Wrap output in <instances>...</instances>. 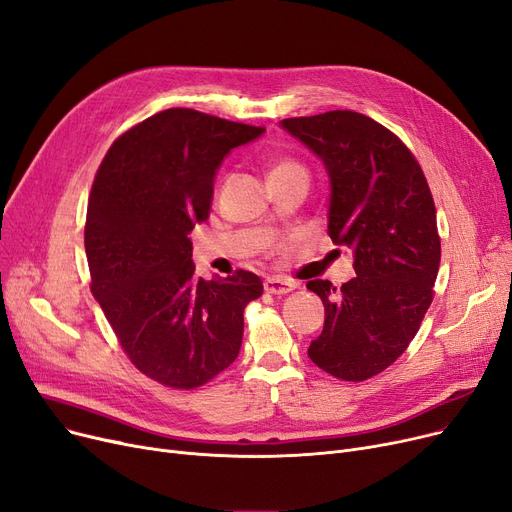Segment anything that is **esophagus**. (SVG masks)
Segmentation results:
<instances>
[{"label":"esophagus","mask_w":512,"mask_h":512,"mask_svg":"<svg viewBox=\"0 0 512 512\" xmlns=\"http://www.w3.org/2000/svg\"><path fill=\"white\" fill-rule=\"evenodd\" d=\"M264 289H266V294L285 296L291 289H296V283L287 281V279H279V277H269L264 281Z\"/></svg>","instance_id":"obj_1"}]
</instances>
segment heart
Masks as SVG:
<instances>
[{"mask_svg": "<svg viewBox=\"0 0 512 512\" xmlns=\"http://www.w3.org/2000/svg\"><path fill=\"white\" fill-rule=\"evenodd\" d=\"M289 170H304L296 160H289V158H283V160H277L271 168V177H277V175H283V173H289Z\"/></svg>", "mask_w": 512, "mask_h": 512, "instance_id": "obj_1", "label": "heart"}]
</instances>
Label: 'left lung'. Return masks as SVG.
<instances>
[{"label": "left lung", "instance_id": "left-lung-1", "mask_svg": "<svg viewBox=\"0 0 512 512\" xmlns=\"http://www.w3.org/2000/svg\"><path fill=\"white\" fill-rule=\"evenodd\" d=\"M325 162L329 237L354 252L356 277L306 287L325 304L310 360L342 381H364L396 362L433 300L442 243L423 168L404 141L352 110L281 120Z\"/></svg>", "mask_w": 512, "mask_h": 512}]
</instances>
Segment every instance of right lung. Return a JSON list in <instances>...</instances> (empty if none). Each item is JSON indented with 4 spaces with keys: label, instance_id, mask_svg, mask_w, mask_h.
<instances>
[{
    "label": "right lung",
    "instance_id": "1",
    "mask_svg": "<svg viewBox=\"0 0 512 512\" xmlns=\"http://www.w3.org/2000/svg\"><path fill=\"white\" fill-rule=\"evenodd\" d=\"M264 127L168 108L120 135L97 168L85 221L91 294L145 377L196 389L239 354L250 271L196 279L189 231L210 214L223 158Z\"/></svg>",
    "mask_w": 512,
    "mask_h": 512
}]
</instances>
